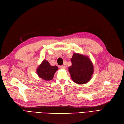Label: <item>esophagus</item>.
<instances>
[{"instance_id": "34e87169", "label": "esophagus", "mask_w": 124, "mask_h": 124, "mask_svg": "<svg viewBox=\"0 0 124 124\" xmlns=\"http://www.w3.org/2000/svg\"><path fill=\"white\" fill-rule=\"evenodd\" d=\"M59 68H60L61 69H66V66H60V67H59Z\"/></svg>"}]
</instances>
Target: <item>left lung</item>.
Wrapping results in <instances>:
<instances>
[{
	"label": "left lung",
	"mask_w": 124,
	"mask_h": 124,
	"mask_svg": "<svg viewBox=\"0 0 124 124\" xmlns=\"http://www.w3.org/2000/svg\"><path fill=\"white\" fill-rule=\"evenodd\" d=\"M71 61L72 65L68 69L73 82L79 85L89 82L94 72L93 65L90 58L82 54L74 53Z\"/></svg>",
	"instance_id": "obj_1"
}]
</instances>
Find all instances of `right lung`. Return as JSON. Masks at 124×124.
Listing matches in <instances>:
<instances>
[{
  "instance_id": "obj_1",
  "label": "right lung",
  "mask_w": 124,
  "mask_h": 124,
  "mask_svg": "<svg viewBox=\"0 0 124 124\" xmlns=\"http://www.w3.org/2000/svg\"><path fill=\"white\" fill-rule=\"evenodd\" d=\"M57 70V66H51L49 62L45 59L37 68L36 72L40 78L47 81L53 79L55 72Z\"/></svg>"
}]
</instances>
